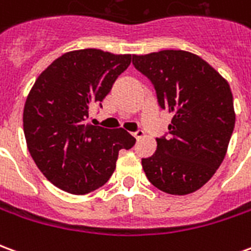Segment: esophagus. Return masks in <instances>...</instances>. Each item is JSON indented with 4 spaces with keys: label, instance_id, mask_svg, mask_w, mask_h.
I'll return each mask as SVG.
<instances>
[{
    "label": "esophagus",
    "instance_id": "1",
    "mask_svg": "<svg viewBox=\"0 0 251 251\" xmlns=\"http://www.w3.org/2000/svg\"><path fill=\"white\" fill-rule=\"evenodd\" d=\"M131 136L138 140V138H141V137H144V131H142V130H137V131H134V133H131Z\"/></svg>",
    "mask_w": 251,
    "mask_h": 251
}]
</instances>
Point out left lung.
Listing matches in <instances>:
<instances>
[{
  "mask_svg": "<svg viewBox=\"0 0 251 251\" xmlns=\"http://www.w3.org/2000/svg\"><path fill=\"white\" fill-rule=\"evenodd\" d=\"M137 70L151 79L158 104L174 114L169 137L142 158L148 180L171 195H188L214 176L226 156L235 125L230 84L195 53L165 50L133 55Z\"/></svg>",
  "mask_w": 251,
  "mask_h": 251,
  "instance_id": "8db88e82",
  "label": "left lung"
}]
</instances>
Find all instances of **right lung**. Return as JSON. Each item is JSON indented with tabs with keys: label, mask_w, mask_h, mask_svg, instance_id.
Segmentation results:
<instances>
[{
	"label": "right lung",
	"mask_w": 251,
	"mask_h": 251,
	"mask_svg": "<svg viewBox=\"0 0 251 251\" xmlns=\"http://www.w3.org/2000/svg\"><path fill=\"white\" fill-rule=\"evenodd\" d=\"M131 55L95 48L66 52L47 67L24 106L26 147L41 174L68 194L100 188L115 169L121 149L136 138L122 127L87 124L90 110L110 93Z\"/></svg>",
	"instance_id": "obj_1"
}]
</instances>
